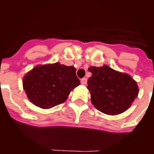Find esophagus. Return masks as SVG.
Returning a JSON list of instances; mask_svg holds the SVG:
<instances>
[{
	"mask_svg": "<svg viewBox=\"0 0 154 154\" xmlns=\"http://www.w3.org/2000/svg\"><path fill=\"white\" fill-rule=\"evenodd\" d=\"M81 83L82 85H86L87 84V79L86 78H83L81 79Z\"/></svg>",
	"mask_w": 154,
	"mask_h": 154,
	"instance_id": "1",
	"label": "esophagus"
}]
</instances>
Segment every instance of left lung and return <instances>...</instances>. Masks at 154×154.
Segmentation results:
<instances>
[{"label":"left lung","instance_id":"obj_1","mask_svg":"<svg viewBox=\"0 0 154 154\" xmlns=\"http://www.w3.org/2000/svg\"><path fill=\"white\" fill-rule=\"evenodd\" d=\"M89 70L92 76L87 88L94 106L107 115H118L130 108L139 93L137 82L131 76L106 65Z\"/></svg>","mask_w":154,"mask_h":154}]
</instances>
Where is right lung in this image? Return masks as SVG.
<instances>
[{
	"label": "right lung",
	"instance_id": "right-lung-1",
	"mask_svg": "<svg viewBox=\"0 0 154 154\" xmlns=\"http://www.w3.org/2000/svg\"><path fill=\"white\" fill-rule=\"evenodd\" d=\"M79 84L75 69L58 62L38 65L23 79V88L28 99L42 109L63 103Z\"/></svg>",
	"mask_w": 154,
	"mask_h": 154
}]
</instances>
